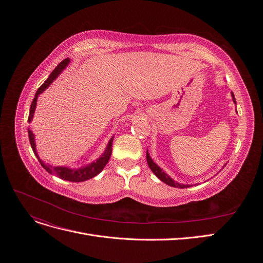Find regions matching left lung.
Returning <instances> with one entry per match:
<instances>
[{
    "label": "left lung",
    "instance_id": "left-lung-1",
    "mask_svg": "<svg viewBox=\"0 0 263 263\" xmlns=\"http://www.w3.org/2000/svg\"><path fill=\"white\" fill-rule=\"evenodd\" d=\"M232 95H233V101L235 102V104H236V100H235V97H234V93H232ZM146 158H147V163H148V165H149V168L151 169V171H153L156 176L158 177V179H160L162 182H164L165 184H168V185H170V186H173V187H179V189H185V187H190L191 185H185V184H180V183H178V182H174L168 174L166 173H164L162 170H161V168H159V166L153 161V159L150 158V156H149V154H148V151H147V155H146Z\"/></svg>",
    "mask_w": 263,
    "mask_h": 263
}]
</instances>
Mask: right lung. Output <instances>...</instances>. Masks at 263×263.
<instances>
[{"mask_svg": "<svg viewBox=\"0 0 263 263\" xmlns=\"http://www.w3.org/2000/svg\"><path fill=\"white\" fill-rule=\"evenodd\" d=\"M70 62L69 58H66L65 60H62L59 65L54 68V70L51 72V74L49 76V78L47 79V80L41 85V87L37 90L36 94H35V98L31 102L30 104V109H29V116H28V123L31 122V119H33L34 113H35V108H36V104H37V98L38 95L43 93L47 87H48L52 81L54 80L55 78H57L61 71L65 69L68 63ZM28 137H29V142H30V146L33 148V151L35 153V155L37 156L36 153V145H35V137H34V134L33 132H30L28 129ZM112 142H113V138H110L108 145L106 147L105 153L102 155L101 158H99L97 161L92 162L91 164L83 166V168L80 169H70L67 168V166H52L49 164H45L43 161H41V159L38 158L39 162L43 165V168L51 174H54V176H57L58 178L62 179V180H67V181H71V182H82V181H86V180H90L92 178H94L95 176H98V174L104 169V166L106 165V163L108 162L109 158H110V154H112Z\"/></svg>", "mask_w": 263, "mask_h": 263, "instance_id": "right-lung-1", "label": "right lung"}]
</instances>
